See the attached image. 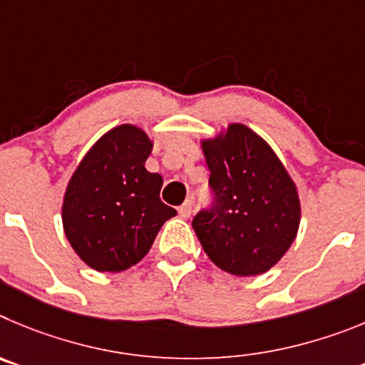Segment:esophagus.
<instances>
[{"instance_id": "obj_1", "label": "esophagus", "mask_w": 365, "mask_h": 365, "mask_svg": "<svg viewBox=\"0 0 365 365\" xmlns=\"http://www.w3.org/2000/svg\"><path fill=\"white\" fill-rule=\"evenodd\" d=\"M178 212H180V216H182V218H189V216L192 215V202H190V200L183 202Z\"/></svg>"}]
</instances>
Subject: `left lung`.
Listing matches in <instances>:
<instances>
[{"mask_svg": "<svg viewBox=\"0 0 365 365\" xmlns=\"http://www.w3.org/2000/svg\"><path fill=\"white\" fill-rule=\"evenodd\" d=\"M202 150L215 196L192 220L203 251L236 277L269 271L297 238V185L264 138L242 123L202 140Z\"/></svg>", "mask_w": 365, "mask_h": 365, "instance_id": "1", "label": "left lung"}]
</instances>
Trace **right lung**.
Here are the masks:
<instances>
[{
  "label": "right lung",
  "mask_w": 365,
  "mask_h": 365,
  "mask_svg": "<svg viewBox=\"0 0 365 365\" xmlns=\"http://www.w3.org/2000/svg\"><path fill=\"white\" fill-rule=\"evenodd\" d=\"M150 150L145 130L118 125L88 149L68 180L63 231L88 267L120 272L136 265L176 215L160 200L162 176L145 169Z\"/></svg>",
  "instance_id": "1"
}]
</instances>
